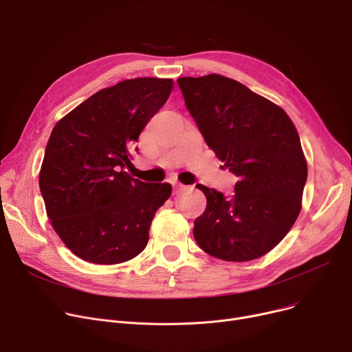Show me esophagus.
Instances as JSON below:
<instances>
[{"label": "esophagus", "instance_id": "34e87169", "mask_svg": "<svg viewBox=\"0 0 352 352\" xmlns=\"http://www.w3.org/2000/svg\"><path fill=\"white\" fill-rule=\"evenodd\" d=\"M173 186H174V194H178V192H181V191L188 188L187 186H184V184H181V182H174Z\"/></svg>", "mask_w": 352, "mask_h": 352}]
</instances>
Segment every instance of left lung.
Instances as JSON below:
<instances>
[{
	"label": "left lung",
	"mask_w": 352,
	"mask_h": 352,
	"mask_svg": "<svg viewBox=\"0 0 352 352\" xmlns=\"http://www.w3.org/2000/svg\"><path fill=\"white\" fill-rule=\"evenodd\" d=\"M210 150L238 177L231 198L204 186L194 221L202 251L245 263L278 245L297 221L308 175L297 128L285 111L219 74L177 80Z\"/></svg>",
	"instance_id": "left-lung-1"
}]
</instances>
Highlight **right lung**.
<instances>
[{"mask_svg":"<svg viewBox=\"0 0 352 352\" xmlns=\"http://www.w3.org/2000/svg\"><path fill=\"white\" fill-rule=\"evenodd\" d=\"M171 78H133L102 88L55 124L40 171L54 231L81 260L113 265L133 260L148 243L166 182L133 178L131 148L168 100Z\"/></svg>","mask_w":352,"mask_h":352,"instance_id":"obj_1","label":"right lung"}]
</instances>
